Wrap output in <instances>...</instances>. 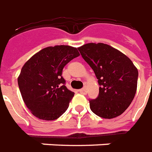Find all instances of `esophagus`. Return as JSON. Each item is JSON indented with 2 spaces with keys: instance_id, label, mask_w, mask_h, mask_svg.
<instances>
[{
  "instance_id": "obj_1",
  "label": "esophagus",
  "mask_w": 152,
  "mask_h": 152,
  "mask_svg": "<svg viewBox=\"0 0 152 152\" xmlns=\"http://www.w3.org/2000/svg\"><path fill=\"white\" fill-rule=\"evenodd\" d=\"M79 92H80V93H82V94H83V95H85V94L87 93L86 88H82V89H80V90H79Z\"/></svg>"
}]
</instances>
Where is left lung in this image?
<instances>
[{
  "instance_id": "1",
  "label": "left lung",
  "mask_w": 152,
  "mask_h": 152,
  "mask_svg": "<svg viewBox=\"0 0 152 152\" xmlns=\"http://www.w3.org/2000/svg\"><path fill=\"white\" fill-rule=\"evenodd\" d=\"M98 79L99 95L90 100L96 115L113 119L124 112L136 94L138 71L128 56L104 43H88L78 48Z\"/></svg>"
}]
</instances>
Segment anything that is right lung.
I'll return each instance as SVG.
<instances>
[{"label":"right lung","mask_w":152,"mask_h":152,"mask_svg":"<svg viewBox=\"0 0 152 152\" xmlns=\"http://www.w3.org/2000/svg\"><path fill=\"white\" fill-rule=\"evenodd\" d=\"M80 54L70 46L48 47L33 55L18 78L23 100L31 113L43 120H55L64 114L74 97L65 86L62 71Z\"/></svg>","instance_id":"1"}]
</instances>
